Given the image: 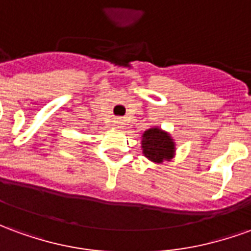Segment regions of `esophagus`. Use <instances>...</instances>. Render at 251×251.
I'll return each instance as SVG.
<instances>
[{
  "instance_id": "esophagus-1",
  "label": "esophagus",
  "mask_w": 251,
  "mask_h": 251,
  "mask_svg": "<svg viewBox=\"0 0 251 251\" xmlns=\"http://www.w3.org/2000/svg\"><path fill=\"white\" fill-rule=\"evenodd\" d=\"M113 124H114V127H117V129H121V127H122V125H124V121L121 120V118H115Z\"/></svg>"
}]
</instances>
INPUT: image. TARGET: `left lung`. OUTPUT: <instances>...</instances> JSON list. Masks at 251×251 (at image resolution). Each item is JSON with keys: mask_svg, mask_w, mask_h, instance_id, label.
<instances>
[{"mask_svg": "<svg viewBox=\"0 0 251 251\" xmlns=\"http://www.w3.org/2000/svg\"><path fill=\"white\" fill-rule=\"evenodd\" d=\"M142 153L153 163L169 161L175 156V141L167 131L151 127L142 134Z\"/></svg>", "mask_w": 251, "mask_h": 251, "instance_id": "1", "label": "left lung"}]
</instances>
